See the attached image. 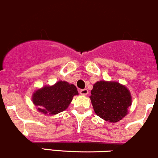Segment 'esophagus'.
Wrapping results in <instances>:
<instances>
[{
	"mask_svg": "<svg viewBox=\"0 0 158 158\" xmlns=\"http://www.w3.org/2000/svg\"><path fill=\"white\" fill-rule=\"evenodd\" d=\"M82 95H87L88 94H89V91H88V89H81L80 92H79Z\"/></svg>",
	"mask_w": 158,
	"mask_h": 158,
	"instance_id": "obj_1",
	"label": "esophagus"
}]
</instances>
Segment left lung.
<instances>
[{"label":"left lung","mask_w":158,"mask_h":158,"mask_svg":"<svg viewBox=\"0 0 158 158\" xmlns=\"http://www.w3.org/2000/svg\"><path fill=\"white\" fill-rule=\"evenodd\" d=\"M89 98L95 114L110 123L121 120L132 104L129 89L117 82H97L93 85Z\"/></svg>","instance_id":"8db88e82"}]
</instances>
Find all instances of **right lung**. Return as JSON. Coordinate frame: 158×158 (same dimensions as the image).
<instances>
[{
	"mask_svg": "<svg viewBox=\"0 0 158 158\" xmlns=\"http://www.w3.org/2000/svg\"><path fill=\"white\" fill-rule=\"evenodd\" d=\"M78 94L74 85L58 81L54 85H45L38 89L33 93L31 99L39 112L45 115H55L65 110L73 96Z\"/></svg>",
	"mask_w": 158,
	"mask_h": 158,
	"instance_id": "obj_1",
	"label": "right lung"
}]
</instances>
